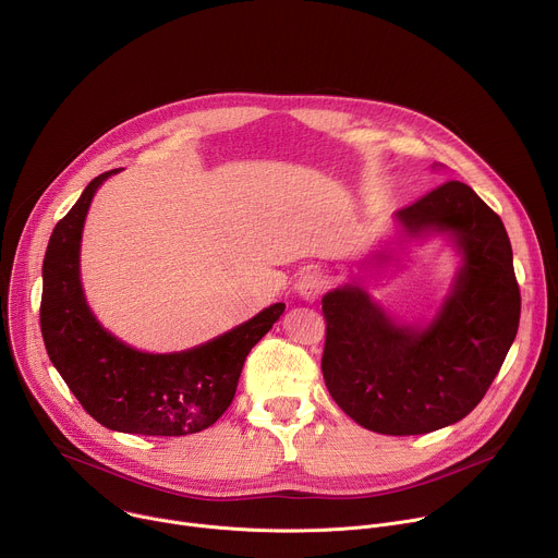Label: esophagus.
<instances>
[{
    "instance_id": "obj_1",
    "label": "esophagus",
    "mask_w": 558,
    "mask_h": 558,
    "mask_svg": "<svg viewBox=\"0 0 558 558\" xmlns=\"http://www.w3.org/2000/svg\"><path fill=\"white\" fill-rule=\"evenodd\" d=\"M295 289H298V295H300L302 300L315 302L317 298H320V295L325 293V289H327V278H325V274H320V271H306V274H302V278L298 280Z\"/></svg>"
}]
</instances>
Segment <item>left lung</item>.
Segmentation results:
<instances>
[{
    "label": "left lung",
    "instance_id": "left-lung-1",
    "mask_svg": "<svg viewBox=\"0 0 558 558\" xmlns=\"http://www.w3.org/2000/svg\"><path fill=\"white\" fill-rule=\"evenodd\" d=\"M409 233L448 231L463 254L454 289L424 327L395 325L357 284L323 298L325 384L360 426L424 435L484 400L519 329L521 291L501 218L472 187L448 181L397 211Z\"/></svg>",
    "mask_w": 558,
    "mask_h": 558
}]
</instances>
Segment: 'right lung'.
I'll list each match as a JSON object with an SVG mask.
<instances>
[{
    "instance_id": "obj_1",
    "label": "right lung",
    "mask_w": 558,
    "mask_h": 558,
    "mask_svg": "<svg viewBox=\"0 0 558 558\" xmlns=\"http://www.w3.org/2000/svg\"><path fill=\"white\" fill-rule=\"evenodd\" d=\"M99 174L57 222L44 258L39 323L50 362L101 426L130 435L183 437L209 428L231 404L250 351L282 315L276 302L250 323L190 351L141 353L108 333L86 304L78 247Z\"/></svg>"
}]
</instances>
